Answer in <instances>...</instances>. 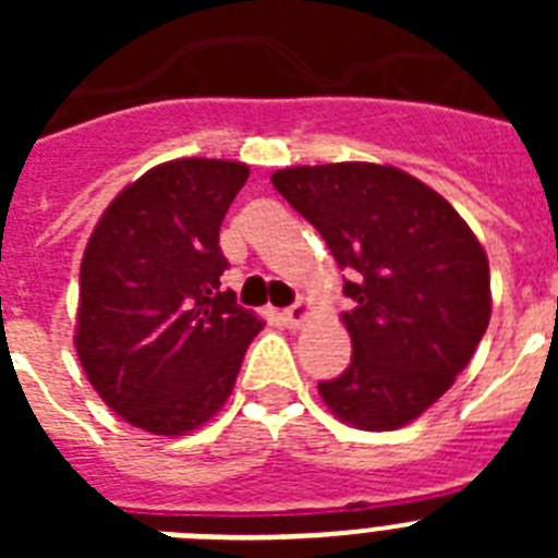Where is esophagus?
Returning a JSON list of instances; mask_svg holds the SVG:
<instances>
[{"label": "esophagus", "mask_w": 558, "mask_h": 558, "mask_svg": "<svg viewBox=\"0 0 558 558\" xmlns=\"http://www.w3.org/2000/svg\"><path fill=\"white\" fill-rule=\"evenodd\" d=\"M307 313H310V304L304 302V299H299V302H295L293 307L282 310L284 327H288V329H299L304 324V318H307Z\"/></svg>", "instance_id": "esophagus-1"}]
</instances>
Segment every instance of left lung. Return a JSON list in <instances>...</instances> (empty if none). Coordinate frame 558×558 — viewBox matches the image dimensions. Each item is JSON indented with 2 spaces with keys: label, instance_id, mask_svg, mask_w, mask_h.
I'll list each match as a JSON object with an SVG mask.
<instances>
[{
  "label": "left lung",
  "instance_id": "8db88e82",
  "mask_svg": "<svg viewBox=\"0 0 558 558\" xmlns=\"http://www.w3.org/2000/svg\"><path fill=\"white\" fill-rule=\"evenodd\" d=\"M276 192L318 229L340 270L352 363L318 383L360 430H393L427 411L489 327V259L438 192L397 167H288Z\"/></svg>",
  "mask_w": 558,
  "mask_h": 558
}]
</instances>
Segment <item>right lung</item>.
Here are the masks:
<instances>
[{"label":"right lung","mask_w":558,"mask_h":558,"mask_svg":"<svg viewBox=\"0 0 558 558\" xmlns=\"http://www.w3.org/2000/svg\"><path fill=\"white\" fill-rule=\"evenodd\" d=\"M240 161L179 159L122 190L81 265L75 347L88 383L133 427L181 436L223 408L263 322L220 288V223Z\"/></svg>","instance_id":"add662e5"}]
</instances>
